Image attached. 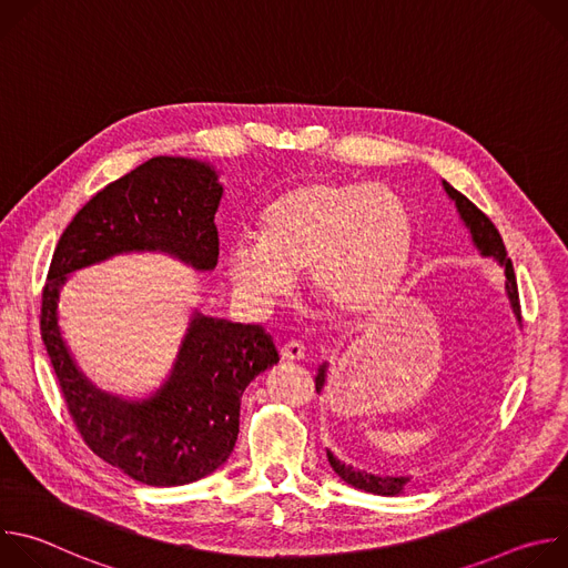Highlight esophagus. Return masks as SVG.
<instances>
[{"mask_svg":"<svg viewBox=\"0 0 568 568\" xmlns=\"http://www.w3.org/2000/svg\"><path fill=\"white\" fill-rule=\"evenodd\" d=\"M281 357L285 362H303L305 359V346L298 342H287L281 346Z\"/></svg>","mask_w":568,"mask_h":568,"instance_id":"esophagus-1","label":"esophagus"}]
</instances>
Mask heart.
<instances>
[{
	"instance_id": "b5f03b06",
	"label": "heart",
	"mask_w": 568,
	"mask_h": 568,
	"mask_svg": "<svg viewBox=\"0 0 568 568\" xmlns=\"http://www.w3.org/2000/svg\"><path fill=\"white\" fill-rule=\"evenodd\" d=\"M414 242L409 206L375 182L307 180L263 213L261 233L226 247L235 296L254 312L285 301L307 267L312 294L344 316L384 305L407 272Z\"/></svg>"
}]
</instances>
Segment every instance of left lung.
<instances>
[{"instance_id": "8db88e82", "label": "left lung", "mask_w": 568, "mask_h": 568, "mask_svg": "<svg viewBox=\"0 0 568 568\" xmlns=\"http://www.w3.org/2000/svg\"><path fill=\"white\" fill-rule=\"evenodd\" d=\"M443 189L447 193V197L456 204V211L465 224V229L469 231V237L474 242V247L478 250V254L483 258H495L504 270H506V292L510 298V307L517 316V321H521V307H519V292H517V281H515V270L513 263L508 258L504 240L497 231V226L490 222V217L485 215L483 211H478L463 193H458L454 186H449L443 180ZM316 384V393H321L328 384V362L321 364L314 377ZM328 454V463L331 467L357 490L371 493V495H379V497H397L404 495L407 485L412 483V476H379V474H371L364 469H355L353 465H346L344 460H339L331 449H326Z\"/></svg>"}]
</instances>
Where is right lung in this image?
I'll list each match as a JSON object with an SVG mask.
<instances>
[{
    "mask_svg": "<svg viewBox=\"0 0 568 568\" xmlns=\"http://www.w3.org/2000/svg\"><path fill=\"white\" fill-rule=\"evenodd\" d=\"M222 193L206 161L148 159L75 213L42 294V339L80 436L99 458L154 488L204 478L231 456L242 393L278 364L272 335L195 310L164 384L148 397H123L78 368L60 331V292L69 274L121 254L159 252L197 272L215 270Z\"/></svg>",
    "mask_w": 568,
    "mask_h": 568,
    "instance_id": "right-lung-1",
    "label": "right lung"
}]
</instances>
